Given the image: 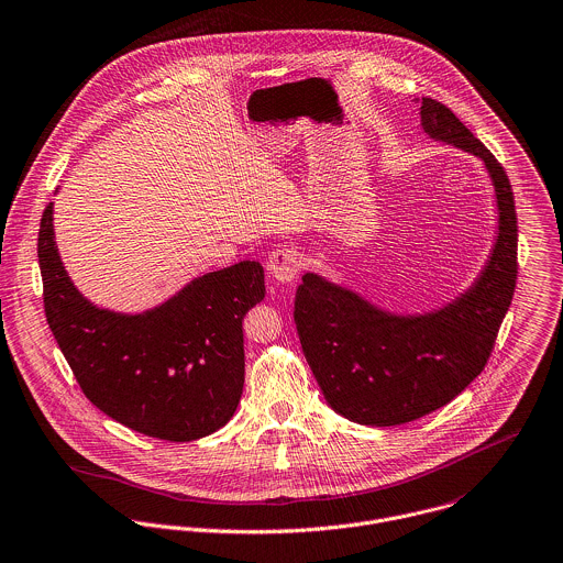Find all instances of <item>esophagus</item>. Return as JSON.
Listing matches in <instances>:
<instances>
[{
	"mask_svg": "<svg viewBox=\"0 0 563 563\" xmlns=\"http://www.w3.org/2000/svg\"><path fill=\"white\" fill-rule=\"evenodd\" d=\"M266 271L268 275L279 282V284H290L297 279L299 271H301V255L297 249L292 246H279L268 255L266 262Z\"/></svg>",
	"mask_w": 563,
	"mask_h": 563,
	"instance_id": "obj_1",
	"label": "esophagus"
}]
</instances>
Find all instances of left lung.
Wrapping results in <instances>:
<instances>
[{
    "label": "left lung",
    "mask_w": 563,
    "mask_h": 563,
    "mask_svg": "<svg viewBox=\"0 0 563 563\" xmlns=\"http://www.w3.org/2000/svg\"><path fill=\"white\" fill-rule=\"evenodd\" d=\"M423 133L478 157L492 179L498 233L474 284L439 310L395 314L306 273L295 323L328 404L350 421L399 426L452 401L485 369L518 279V218L509 179L481 140L441 102L415 100Z\"/></svg>",
    "instance_id": "1"
}]
</instances>
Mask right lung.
Wrapping results in <instances>:
<instances>
[{
	"mask_svg": "<svg viewBox=\"0 0 563 563\" xmlns=\"http://www.w3.org/2000/svg\"><path fill=\"white\" fill-rule=\"evenodd\" d=\"M38 229V266L47 325L87 399L148 437L194 441L222 428L244 386V314L264 295L260 262L191 279L175 297L140 314L93 306L71 284L52 224Z\"/></svg>",
	"mask_w": 563,
	"mask_h": 563,
	"instance_id": "right-lung-1",
	"label": "right lung"
}]
</instances>
